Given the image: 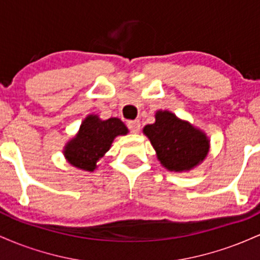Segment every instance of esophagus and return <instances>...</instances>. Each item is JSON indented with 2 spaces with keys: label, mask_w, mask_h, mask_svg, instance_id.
Here are the masks:
<instances>
[{
  "label": "esophagus",
  "mask_w": 260,
  "mask_h": 260,
  "mask_svg": "<svg viewBox=\"0 0 260 260\" xmlns=\"http://www.w3.org/2000/svg\"><path fill=\"white\" fill-rule=\"evenodd\" d=\"M127 126L131 129V132L133 133H138L140 131V122L139 120H134V121H128Z\"/></svg>",
  "instance_id": "34e87169"
}]
</instances>
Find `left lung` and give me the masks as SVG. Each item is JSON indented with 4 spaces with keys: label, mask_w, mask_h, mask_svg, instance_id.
I'll list each match as a JSON object with an SVG mask.
<instances>
[{
    "label": "left lung",
    "mask_w": 260,
    "mask_h": 260,
    "mask_svg": "<svg viewBox=\"0 0 260 260\" xmlns=\"http://www.w3.org/2000/svg\"><path fill=\"white\" fill-rule=\"evenodd\" d=\"M161 166L188 172L199 166L210 150V139L202 129L168 110H157L155 122L143 128Z\"/></svg>",
    "instance_id": "left-lung-1"
}]
</instances>
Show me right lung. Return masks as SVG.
<instances>
[{"label": "right lung", "mask_w": 260, "mask_h": 260, "mask_svg": "<svg viewBox=\"0 0 260 260\" xmlns=\"http://www.w3.org/2000/svg\"><path fill=\"white\" fill-rule=\"evenodd\" d=\"M128 128L120 118L101 120L99 115H88L82 121L78 132L63 148L64 159L74 168L92 172L98 161L111 148L116 137L126 136Z\"/></svg>", "instance_id": "add662e5"}]
</instances>
